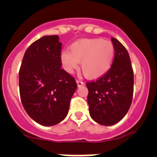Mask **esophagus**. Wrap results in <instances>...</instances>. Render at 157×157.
Returning <instances> with one entry per match:
<instances>
[{"instance_id": "1", "label": "esophagus", "mask_w": 157, "mask_h": 157, "mask_svg": "<svg viewBox=\"0 0 157 157\" xmlns=\"http://www.w3.org/2000/svg\"><path fill=\"white\" fill-rule=\"evenodd\" d=\"M76 82H77L78 86H81L84 85V82H83L82 81H81V80H79V79L76 80Z\"/></svg>"}]
</instances>
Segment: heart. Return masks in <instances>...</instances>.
<instances>
[{"mask_svg": "<svg viewBox=\"0 0 157 157\" xmlns=\"http://www.w3.org/2000/svg\"><path fill=\"white\" fill-rule=\"evenodd\" d=\"M115 56L114 45L102 38H85L70 46V52L63 50L60 60L63 68L73 73L81 63L83 75L89 78H98L110 69Z\"/></svg>", "mask_w": 157, "mask_h": 157, "instance_id": "1", "label": "heart"}]
</instances>
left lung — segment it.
Returning <instances> with one entry per match:
<instances>
[{
    "instance_id": "obj_1",
    "label": "left lung",
    "mask_w": 157,
    "mask_h": 157,
    "mask_svg": "<svg viewBox=\"0 0 157 157\" xmlns=\"http://www.w3.org/2000/svg\"><path fill=\"white\" fill-rule=\"evenodd\" d=\"M115 56L110 69L96 81L86 82L91 118L104 126L118 123L128 112L134 93V71L126 48L112 37Z\"/></svg>"
}]
</instances>
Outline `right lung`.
I'll return each instance as SVG.
<instances>
[{
    "mask_svg": "<svg viewBox=\"0 0 157 157\" xmlns=\"http://www.w3.org/2000/svg\"><path fill=\"white\" fill-rule=\"evenodd\" d=\"M61 48L57 35L41 37L25 52L19 71L23 108L43 126L56 125L66 117L77 89L75 78L61 68Z\"/></svg>",
    "mask_w": 157,
    "mask_h": 157,
    "instance_id": "add662e5",
    "label": "right lung"
}]
</instances>
